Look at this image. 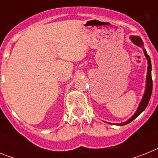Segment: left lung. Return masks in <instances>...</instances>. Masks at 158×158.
<instances>
[{
	"instance_id": "obj_1",
	"label": "left lung",
	"mask_w": 158,
	"mask_h": 158,
	"mask_svg": "<svg viewBox=\"0 0 158 158\" xmlns=\"http://www.w3.org/2000/svg\"><path fill=\"white\" fill-rule=\"evenodd\" d=\"M130 40H131V42L135 44L136 46L139 47H142V50H143V52H144L145 56H146V60H147V75H146V87H145V93L143 94V96H142V99L141 100L140 104H139V107L137 108L136 111L135 112L132 116L127 120L126 122L120 123H113L115 125H117V126H124L126 124L129 123L131 121H133L135 118L139 116L142 111L146 109V107H147L148 104H149V101H150V99L151 97L152 94V89H153V81H152V76H151V70H152V65H151V61H150V56L147 54V52H146V49L144 48V44H143V42H142V39H141L139 36H135L132 35L130 37ZM111 124V123H109Z\"/></svg>"
}]
</instances>
